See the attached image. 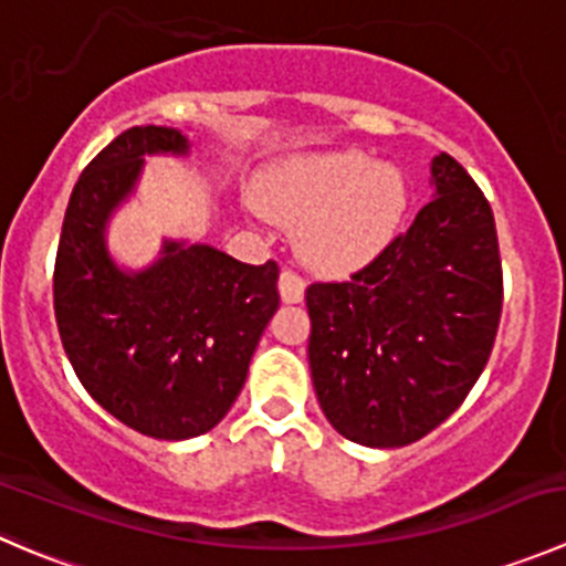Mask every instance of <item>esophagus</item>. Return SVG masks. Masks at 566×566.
I'll return each instance as SVG.
<instances>
[{
  "instance_id": "obj_1",
  "label": "esophagus",
  "mask_w": 566,
  "mask_h": 566,
  "mask_svg": "<svg viewBox=\"0 0 566 566\" xmlns=\"http://www.w3.org/2000/svg\"><path fill=\"white\" fill-rule=\"evenodd\" d=\"M304 290L306 282L301 273L290 271V268H284V271L279 273V295H282L284 304H298V301H304Z\"/></svg>"
}]
</instances>
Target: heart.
<instances>
[{
	"label": "heart",
	"instance_id": "heart-1",
	"mask_svg": "<svg viewBox=\"0 0 566 566\" xmlns=\"http://www.w3.org/2000/svg\"><path fill=\"white\" fill-rule=\"evenodd\" d=\"M409 179L398 166L361 151L293 157L256 185L268 216L301 227V254L328 273H345L376 260L403 227Z\"/></svg>",
	"mask_w": 566,
	"mask_h": 566
}]
</instances>
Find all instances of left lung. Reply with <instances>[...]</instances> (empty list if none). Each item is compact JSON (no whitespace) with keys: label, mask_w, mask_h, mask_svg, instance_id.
Here are the masks:
<instances>
[{"label":"left lung","mask_w":566,"mask_h":566,"mask_svg":"<svg viewBox=\"0 0 566 566\" xmlns=\"http://www.w3.org/2000/svg\"><path fill=\"white\" fill-rule=\"evenodd\" d=\"M437 196L376 260L345 282H312L310 370L334 429L367 448L434 431L490 361L503 310L495 216L442 151Z\"/></svg>","instance_id":"1"}]
</instances>
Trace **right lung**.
<instances>
[{"mask_svg":"<svg viewBox=\"0 0 566 566\" xmlns=\"http://www.w3.org/2000/svg\"><path fill=\"white\" fill-rule=\"evenodd\" d=\"M155 151L185 155L188 137L132 126L82 171L54 260V317L76 378L102 409L155 440H190L216 429L238 400L279 310V265L166 243L149 271H118L104 223Z\"/></svg>","mask_w":566,"mask_h":566,"instance_id":"add662e5","label":"right lung"}]
</instances>
